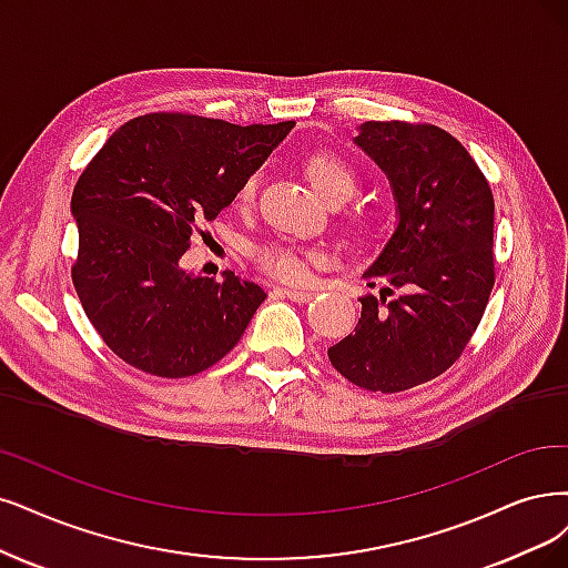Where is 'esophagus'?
Listing matches in <instances>:
<instances>
[{
	"label": "esophagus",
	"instance_id": "1",
	"mask_svg": "<svg viewBox=\"0 0 568 568\" xmlns=\"http://www.w3.org/2000/svg\"><path fill=\"white\" fill-rule=\"evenodd\" d=\"M278 292H281V295H285L287 300H292V302H300V304H304V302H311V300H313V292H306V290L281 287Z\"/></svg>",
	"mask_w": 568,
	"mask_h": 568
}]
</instances>
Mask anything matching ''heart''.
<instances>
[{"mask_svg":"<svg viewBox=\"0 0 568 568\" xmlns=\"http://www.w3.org/2000/svg\"><path fill=\"white\" fill-rule=\"evenodd\" d=\"M306 178L311 182V186L325 199H348L355 189V171L353 168L334 154H311L304 163ZM257 192V180L250 178L243 182L241 192H239V201L241 203H250L255 199ZM252 257L255 262L276 276L281 281H290V283H302L308 276V257H304L300 250L290 247V245H278V243H266V245H257L252 247Z\"/></svg>","mask_w":568,"mask_h":568,"instance_id":"heart-1","label":"heart"}]
</instances>
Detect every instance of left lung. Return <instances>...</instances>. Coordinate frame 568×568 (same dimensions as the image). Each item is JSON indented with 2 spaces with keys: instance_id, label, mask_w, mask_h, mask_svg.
I'll return each mask as SVG.
<instances>
[{
  "instance_id": "left-lung-1",
  "label": "left lung",
  "mask_w": 568,
  "mask_h": 568,
  "mask_svg": "<svg viewBox=\"0 0 568 568\" xmlns=\"http://www.w3.org/2000/svg\"><path fill=\"white\" fill-rule=\"evenodd\" d=\"M353 142L382 168L397 224L363 271L355 332L327 348L348 382L397 393L435 379L464 353L494 287V196L468 150L430 123L365 121ZM390 288L404 297L390 303Z\"/></svg>"
}]
</instances>
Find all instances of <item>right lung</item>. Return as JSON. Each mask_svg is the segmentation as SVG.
Wrapping results in <instances>:
<instances>
[{
  "label": "right lung",
  "instance_id": "right-lung-1",
  "mask_svg": "<svg viewBox=\"0 0 568 568\" xmlns=\"http://www.w3.org/2000/svg\"><path fill=\"white\" fill-rule=\"evenodd\" d=\"M295 121L236 125L144 114L116 129L72 194L74 290L121 361L165 379L192 376L239 344L266 292L224 271L182 268L203 220L231 205Z\"/></svg>",
  "mask_w": 568,
  "mask_h": 568
}]
</instances>
